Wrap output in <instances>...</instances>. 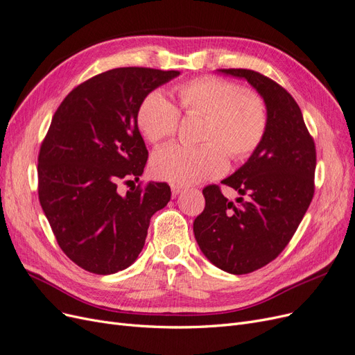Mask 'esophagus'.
I'll list each match as a JSON object with an SVG mask.
<instances>
[{
  "label": "esophagus",
  "instance_id": "esophagus-1",
  "mask_svg": "<svg viewBox=\"0 0 355 355\" xmlns=\"http://www.w3.org/2000/svg\"><path fill=\"white\" fill-rule=\"evenodd\" d=\"M170 189H171V194H173V197L179 196L180 192H182V187H179V185H175V184H171V185H170Z\"/></svg>",
  "mask_w": 355,
  "mask_h": 355
}]
</instances>
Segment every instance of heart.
Wrapping results in <instances>:
<instances>
[{
	"label": "heart",
	"mask_w": 355,
	"mask_h": 355,
	"mask_svg": "<svg viewBox=\"0 0 355 355\" xmlns=\"http://www.w3.org/2000/svg\"><path fill=\"white\" fill-rule=\"evenodd\" d=\"M180 110L187 115L206 116L200 148L167 145L154 153V175L178 185L220 176L232 159L252 155L263 141L268 111L259 94L243 92L235 83L202 77L176 89ZM179 110L167 96L149 93L137 111V125L151 144L173 137L179 123Z\"/></svg>",
	"instance_id": "heart-1"
}]
</instances>
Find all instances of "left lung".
Returning <instances> with one entry per match:
<instances>
[{
  "label": "left lung",
  "instance_id": "obj_1",
  "mask_svg": "<svg viewBox=\"0 0 355 355\" xmlns=\"http://www.w3.org/2000/svg\"><path fill=\"white\" fill-rule=\"evenodd\" d=\"M245 80L266 105L263 141L249 159L222 180L239 192L234 201L219 187L202 189L206 207L194 220L204 256L219 270L249 274L274 261L293 237L314 196L315 145L302 112L282 85L250 69H218Z\"/></svg>",
  "mask_w": 355,
  "mask_h": 355
}]
</instances>
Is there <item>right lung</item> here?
I'll use <instances>...</instances> for the list:
<instances>
[{"label":"right lung","mask_w":355,"mask_h":355,"mask_svg":"<svg viewBox=\"0 0 355 355\" xmlns=\"http://www.w3.org/2000/svg\"><path fill=\"white\" fill-rule=\"evenodd\" d=\"M179 71L115 68L75 87L53 115L38 155V197L53 234L83 270L110 275L130 266L145 245L151 216L170 187L139 180L148 149L137 127L146 96Z\"/></svg>","instance_id":"1"}]
</instances>
